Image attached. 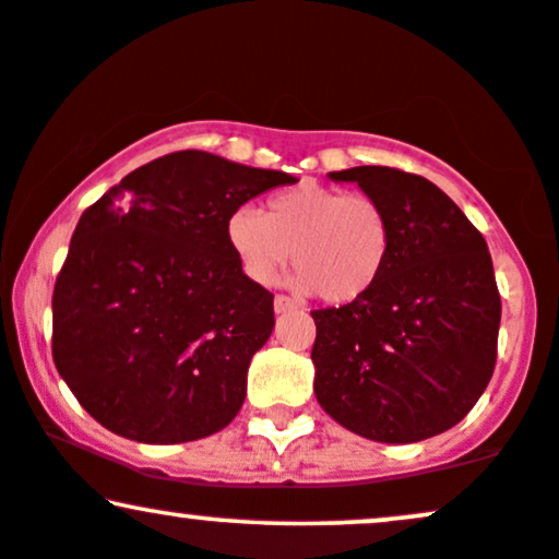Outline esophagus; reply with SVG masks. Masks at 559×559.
Here are the masks:
<instances>
[{"label":"esophagus","mask_w":559,"mask_h":559,"mask_svg":"<svg viewBox=\"0 0 559 559\" xmlns=\"http://www.w3.org/2000/svg\"><path fill=\"white\" fill-rule=\"evenodd\" d=\"M273 309H275V314H284V312H292V309H299V304H296L294 299H288V296H284V294H278L273 299Z\"/></svg>","instance_id":"1"}]
</instances>
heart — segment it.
<instances>
[{
    "instance_id": "heart-1",
    "label": "heart",
    "mask_w": 559,
    "mask_h": 559,
    "mask_svg": "<svg viewBox=\"0 0 559 559\" xmlns=\"http://www.w3.org/2000/svg\"><path fill=\"white\" fill-rule=\"evenodd\" d=\"M227 242L255 284H271L292 258L296 288L348 304L379 281L392 227L377 198L307 180L275 193L265 214L255 206L231 211Z\"/></svg>"
}]
</instances>
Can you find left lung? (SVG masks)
<instances>
[{
  "label": "left lung",
  "instance_id": "left-lung-1",
  "mask_svg": "<svg viewBox=\"0 0 559 559\" xmlns=\"http://www.w3.org/2000/svg\"><path fill=\"white\" fill-rule=\"evenodd\" d=\"M330 178L377 198L392 245L369 294L312 312L317 402L371 441H426L475 407L496 369L500 294L487 242L420 175L366 165Z\"/></svg>",
  "mask_w": 559,
  "mask_h": 559
}]
</instances>
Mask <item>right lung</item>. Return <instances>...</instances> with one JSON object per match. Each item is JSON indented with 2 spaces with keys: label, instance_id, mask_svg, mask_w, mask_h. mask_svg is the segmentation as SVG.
I'll return each mask as SVG.
<instances>
[{
  "label": "right lung",
  "instance_id": "add662e5",
  "mask_svg": "<svg viewBox=\"0 0 559 559\" xmlns=\"http://www.w3.org/2000/svg\"><path fill=\"white\" fill-rule=\"evenodd\" d=\"M296 178L209 152L133 169L76 224L53 286V364L112 433L186 443L227 428L273 332V294L250 281L227 218Z\"/></svg>",
  "mask_w": 559,
  "mask_h": 559
}]
</instances>
